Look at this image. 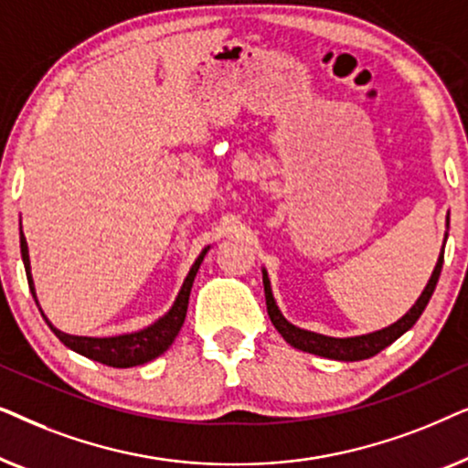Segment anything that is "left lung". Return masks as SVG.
I'll return each instance as SVG.
<instances>
[{
    "mask_svg": "<svg viewBox=\"0 0 468 468\" xmlns=\"http://www.w3.org/2000/svg\"><path fill=\"white\" fill-rule=\"evenodd\" d=\"M447 228H450V215H447ZM445 240H447V232H445ZM443 249H445V242H443ZM441 268H443V251L439 253L437 266H434V271L431 274V279H428L424 292L420 293V298L415 300V304L399 319V322L388 325V328L368 332V335L345 336V338L317 335V332L298 328V325L287 322V319L283 317V313L279 311L277 303H274L271 279H268L266 268H261V279H264L266 306H268V315H271V322L274 328L279 330V335L283 336L285 341L292 345V347L306 351V354L330 357V360L357 362V360H367V357L377 356L381 349H386L388 345H392L396 341V338H400L407 330L413 328V324L418 322L421 313H424L426 304L431 303L432 292H434V287H437V281L441 277Z\"/></svg>",
    "mask_w": 468,
    "mask_h": 468,
    "instance_id": "1",
    "label": "left lung"
}]
</instances>
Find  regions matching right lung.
<instances>
[{"label":"right lung","mask_w":468,"mask_h":468,"mask_svg":"<svg viewBox=\"0 0 468 468\" xmlns=\"http://www.w3.org/2000/svg\"><path fill=\"white\" fill-rule=\"evenodd\" d=\"M208 249H202V253L197 255V260L194 261V266L189 268L187 277H185L181 292L175 300V304L170 306V311L165 313L153 322L151 325H146L143 330L136 332H127V335H117V336H76V335H66V332L57 330L53 324L48 322L47 315H44L42 309V317L47 319L48 328L55 332V336L59 341L69 347L76 354L89 357V360L101 362L106 367L112 368H130V367H140V364H146L151 360H155L157 356H162L165 349L175 343V338L178 332L183 328L185 315H187V304H189V293H191V285H194V279L197 274V268H200L204 255L208 253ZM21 258H23V266L25 272H27V283L31 290V296L36 298V285H34V277H31V261H29V249H27V240H25V234L21 229Z\"/></svg>","instance_id":"1"}]
</instances>
